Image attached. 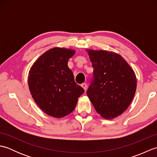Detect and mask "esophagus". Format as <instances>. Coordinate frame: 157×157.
Returning <instances> with one entry per match:
<instances>
[{
    "instance_id": "obj_1",
    "label": "esophagus",
    "mask_w": 157,
    "mask_h": 157,
    "mask_svg": "<svg viewBox=\"0 0 157 157\" xmlns=\"http://www.w3.org/2000/svg\"><path fill=\"white\" fill-rule=\"evenodd\" d=\"M81 86L84 89V90L86 91V89H87V84H86V83H84V84H81Z\"/></svg>"
}]
</instances>
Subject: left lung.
Listing matches in <instances>:
<instances>
[{
    "instance_id": "left-lung-1",
    "label": "left lung",
    "mask_w": 157,
    "mask_h": 157,
    "mask_svg": "<svg viewBox=\"0 0 157 157\" xmlns=\"http://www.w3.org/2000/svg\"><path fill=\"white\" fill-rule=\"evenodd\" d=\"M94 68L87 95L102 117L111 119L126 111L135 95L137 80L125 60L112 51L86 50Z\"/></svg>"
}]
</instances>
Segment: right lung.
<instances>
[{"mask_svg":"<svg viewBox=\"0 0 157 157\" xmlns=\"http://www.w3.org/2000/svg\"><path fill=\"white\" fill-rule=\"evenodd\" d=\"M73 49L55 47L36 60L29 71L28 86L33 99L46 114L61 118L75 109L84 90L68 67Z\"/></svg>","mask_w":157,"mask_h":157,"instance_id":"1","label":"right lung"}]
</instances>
